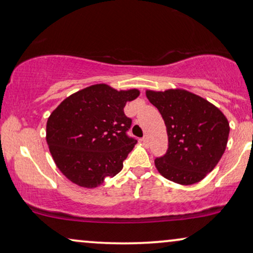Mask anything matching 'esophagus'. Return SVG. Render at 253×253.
Returning <instances> with one entry per match:
<instances>
[{
  "label": "esophagus",
  "instance_id": "1",
  "mask_svg": "<svg viewBox=\"0 0 253 253\" xmlns=\"http://www.w3.org/2000/svg\"><path fill=\"white\" fill-rule=\"evenodd\" d=\"M141 141H142L143 143H145V145H147V143H148V137H147V135H145V136L142 137Z\"/></svg>",
  "mask_w": 253,
  "mask_h": 253
}]
</instances>
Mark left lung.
I'll return each mask as SVG.
<instances>
[{
  "label": "left lung",
  "instance_id": "obj_1",
  "mask_svg": "<svg viewBox=\"0 0 253 253\" xmlns=\"http://www.w3.org/2000/svg\"><path fill=\"white\" fill-rule=\"evenodd\" d=\"M167 127L168 149L155 159L162 176L189 185L207 176L224 154L230 127L224 114L185 89L147 91Z\"/></svg>",
  "mask_w": 253,
  "mask_h": 253
}]
</instances>
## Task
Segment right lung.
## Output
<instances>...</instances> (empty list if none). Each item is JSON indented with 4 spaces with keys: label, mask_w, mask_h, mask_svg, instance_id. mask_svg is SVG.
<instances>
[{
    "label": "right lung",
    "mask_w": 253,
    "mask_h": 253,
    "mask_svg": "<svg viewBox=\"0 0 253 253\" xmlns=\"http://www.w3.org/2000/svg\"><path fill=\"white\" fill-rule=\"evenodd\" d=\"M137 89L117 91L97 84L62 101L46 123V142L59 170L73 183L95 188L123 169L124 160L137 142L127 132V101Z\"/></svg>",
    "instance_id": "obj_1"
}]
</instances>
